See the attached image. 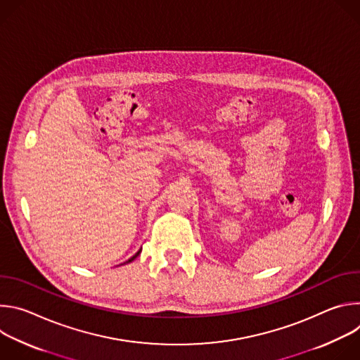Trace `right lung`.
Instances as JSON below:
<instances>
[{
  "label": "right lung",
  "mask_w": 360,
  "mask_h": 360,
  "mask_svg": "<svg viewBox=\"0 0 360 360\" xmlns=\"http://www.w3.org/2000/svg\"><path fill=\"white\" fill-rule=\"evenodd\" d=\"M141 249H142V248H141ZM141 249H139V250H138V252H136V253H135V255H134V256H132V258H131V259H128V261H127V262H132V261H134V259H135V258H136V256H138V255H139V253H141Z\"/></svg>",
  "instance_id": "obj_1"
}]
</instances>
